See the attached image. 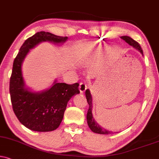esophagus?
<instances>
[{
	"label": "esophagus",
	"mask_w": 159,
	"mask_h": 159,
	"mask_svg": "<svg viewBox=\"0 0 159 159\" xmlns=\"http://www.w3.org/2000/svg\"><path fill=\"white\" fill-rule=\"evenodd\" d=\"M87 89H88L87 84L83 83H81L80 84L79 89H80V93H84V92H85L86 90H87Z\"/></svg>",
	"instance_id": "obj_1"
}]
</instances>
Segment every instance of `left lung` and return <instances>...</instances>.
Here are the masks:
<instances>
[{
	"mask_svg": "<svg viewBox=\"0 0 159 159\" xmlns=\"http://www.w3.org/2000/svg\"><path fill=\"white\" fill-rule=\"evenodd\" d=\"M121 38L123 40H125L127 43H128L130 46H133L134 48H136V50H138L141 54L143 55V51L141 48L140 45L133 40L132 38H130L128 36H121ZM85 97L86 99H87V102L89 105V109L87 113V122L88 125H89V127L90 129L93 131V133H96V134H112L113 133L112 131L107 130L106 129H104L103 127H102L100 125L95 121V119H93V114H92V107H93V105H92V96L91 94V92H90L89 89H87L85 91Z\"/></svg>",
	"mask_w": 159,
	"mask_h": 159,
	"instance_id": "left-lung-1",
	"label": "left lung"
}]
</instances>
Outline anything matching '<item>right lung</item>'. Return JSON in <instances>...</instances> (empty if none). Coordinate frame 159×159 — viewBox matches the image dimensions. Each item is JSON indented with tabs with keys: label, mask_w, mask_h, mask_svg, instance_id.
I'll return each instance as SVG.
<instances>
[{
	"label": "right lung",
	"mask_w": 159,
	"mask_h": 159,
	"mask_svg": "<svg viewBox=\"0 0 159 159\" xmlns=\"http://www.w3.org/2000/svg\"><path fill=\"white\" fill-rule=\"evenodd\" d=\"M68 37L39 32L27 39L20 48L13 62L9 82V93L14 113L25 127L38 132L56 130L63 119L68 102L80 93L79 84L68 85L57 80L49 89L32 91L25 84L22 64L29 51L42 42L63 44Z\"/></svg>",
	"instance_id": "add662e5"
}]
</instances>
